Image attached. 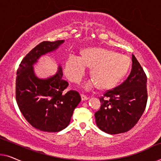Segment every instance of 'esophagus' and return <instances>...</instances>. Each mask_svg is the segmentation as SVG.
I'll return each instance as SVG.
<instances>
[{
	"instance_id": "obj_1",
	"label": "esophagus",
	"mask_w": 161,
	"mask_h": 161,
	"mask_svg": "<svg viewBox=\"0 0 161 161\" xmlns=\"http://www.w3.org/2000/svg\"><path fill=\"white\" fill-rule=\"evenodd\" d=\"M80 96H81V99H82L83 101V100H88V99H89V97H87L86 95H85V94H81Z\"/></svg>"
}]
</instances>
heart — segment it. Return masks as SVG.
Wrapping results in <instances>:
<instances>
[{
  "label": "heart",
  "mask_w": 161,
  "mask_h": 161,
  "mask_svg": "<svg viewBox=\"0 0 161 161\" xmlns=\"http://www.w3.org/2000/svg\"><path fill=\"white\" fill-rule=\"evenodd\" d=\"M130 61L127 56L117 54L103 48H88L82 52V56L71 54L65 62L66 75L74 83H80L86 74L87 67H92L94 77L84 85L87 91L99 85L101 89L113 87L127 73Z\"/></svg>",
  "instance_id": "heart-1"
}]
</instances>
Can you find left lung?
<instances>
[{"label": "left lung", "instance_id": "obj_1", "mask_svg": "<svg viewBox=\"0 0 161 161\" xmlns=\"http://www.w3.org/2000/svg\"><path fill=\"white\" fill-rule=\"evenodd\" d=\"M130 73L122 83L108 90L100 98V108L94 114L97 127L109 134L125 133L135 126L147 102V75L134 55Z\"/></svg>", "mask_w": 161, "mask_h": 161}]
</instances>
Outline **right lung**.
Masks as SVG:
<instances>
[{
	"label": "right lung",
	"mask_w": 161,
	"mask_h": 161,
	"mask_svg": "<svg viewBox=\"0 0 161 161\" xmlns=\"http://www.w3.org/2000/svg\"><path fill=\"white\" fill-rule=\"evenodd\" d=\"M64 40L45 41L31 50L17 72L16 101L31 125L44 132H58L69 125L73 111L80 102L78 92L64 93L69 83L62 79V68L47 79L35 75L33 65L39 57L56 50Z\"/></svg>",
	"instance_id": "right-lung-1"
}]
</instances>
